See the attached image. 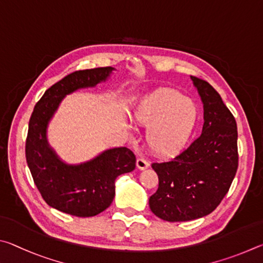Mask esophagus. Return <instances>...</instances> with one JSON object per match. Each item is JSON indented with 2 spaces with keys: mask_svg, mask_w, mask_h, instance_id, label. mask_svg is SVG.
I'll use <instances>...</instances> for the list:
<instances>
[{
  "mask_svg": "<svg viewBox=\"0 0 263 263\" xmlns=\"http://www.w3.org/2000/svg\"><path fill=\"white\" fill-rule=\"evenodd\" d=\"M149 162L148 160H145V159H143V158H139L136 160V166H137V168L139 170H145V168H148L149 167Z\"/></svg>",
  "mask_w": 263,
  "mask_h": 263,
  "instance_id": "esophagus-1",
  "label": "esophagus"
}]
</instances>
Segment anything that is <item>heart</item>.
<instances>
[{
	"label": "heart",
	"mask_w": 263,
	"mask_h": 263,
	"mask_svg": "<svg viewBox=\"0 0 263 263\" xmlns=\"http://www.w3.org/2000/svg\"><path fill=\"white\" fill-rule=\"evenodd\" d=\"M139 123L148 126L146 143L155 154L172 156L185 148L195 130L199 107L173 89H159L144 96L134 110Z\"/></svg>",
	"instance_id": "obj_1"
}]
</instances>
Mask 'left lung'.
Instances as JSON below:
<instances>
[{"label": "left lung", "mask_w": 263, "mask_h": 263, "mask_svg": "<svg viewBox=\"0 0 263 263\" xmlns=\"http://www.w3.org/2000/svg\"><path fill=\"white\" fill-rule=\"evenodd\" d=\"M191 78L203 104L202 134L173 159L151 165L159 185L149 199L150 209L167 222H187L213 213L238 168L236 120L208 82Z\"/></svg>", "instance_id": "left-lung-1"}]
</instances>
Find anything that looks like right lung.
Wrapping results in <instances>:
<instances>
[{
    "instance_id": "1",
    "label": "right lung",
    "mask_w": 263,
    "mask_h": 263,
    "mask_svg": "<svg viewBox=\"0 0 263 263\" xmlns=\"http://www.w3.org/2000/svg\"><path fill=\"white\" fill-rule=\"evenodd\" d=\"M113 70L112 67L86 69L62 78L46 90L29 122L25 156L36 188L48 205L77 217H91L108 208L115 195V179L135 168V155L121 146L84 163L68 164L48 143V123L64 97L95 87Z\"/></svg>"
}]
</instances>
